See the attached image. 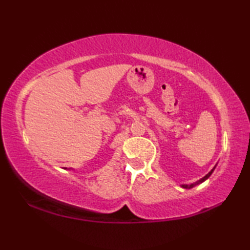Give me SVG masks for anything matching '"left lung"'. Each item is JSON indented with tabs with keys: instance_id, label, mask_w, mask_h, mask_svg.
Wrapping results in <instances>:
<instances>
[{
	"instance_id": "left-lung-1",
	"label": "left lung",
	"mask_w": 250,
	"mask_h": 250,
	"mask_svg": "<svg viewBox=\"0 0 250 250\" xmlns=\"http://www.w3.org/2000/svg\"><path fill=\"white\" fill-rule=\"evenodd\" d=\"M214 168H215V167H213V170H211V171L208 173V174H206L204 177H203L202 180L198 181L197 183H195V184H191V185H183V188H193V186H195V185H197V184L202 183V182H204L205 180H207V179H208V177L210 176V174H211V173H213V171H214Z\"/></svg>"
}]
</instances>
